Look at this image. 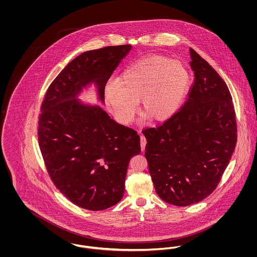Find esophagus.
<instances>
[{
	"mask_svg": "<svg viewBox=\"0 0 257 257\" xmlns=\"http://www.w3.org/2000/svg\"><path fill=\"white\" fill-rule=\"evenodd\" d=\"M141 134V147H142V151H145L146 149V145H147V139L145 138V136L142 135V132H139Z\"/></svg>",
	"mask_w": 257,
	"mask_h": 257,
	"instance_id": "esophagus-1",
	"label": "esophagus"
}]
</instances>
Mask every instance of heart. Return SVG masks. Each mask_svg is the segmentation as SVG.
<instances>
[{
    "label": "heart",
    "instance_id": "b5f03b06",
    "mask_svg": "<svg viewBox=\"0 0 257 257\" xmlns=\"http://www.w3.org/2000/svg\"><path fill=\"white\" fill-rule=\"evenodd\" d=\"M190 86V73L178 60L148 56L132 62L119 82L109 81L105 100L114 116L124 124L134 119L142 98L147 115L165 121L179 110Z\"/></svg>",
    "mask_w": 257,
    "mask_h": 257
}]
</instances>
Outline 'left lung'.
<instances>
[{"label": "left lung", "mask_w": 257, "mask_h": 257, "mask_svg": "<svg viewBox=\"0 0 257 257\" xmlns=\"http://www.w3.org/2000/svg\"><path fill=\"white\" fill-rule=\"evenodd\" d=\"M190 55L195 81L187 101L162 125L143 130L156 193L175 206L195 204L214 192L237 143L228 87L195 50Z\"/></svg>", "instance_id": "8db88e82"}]
</instances>
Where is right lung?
<instances>
[{"instance_id":"add662e5","label":"right lung","mask_w":257,"mask_h":257,"mask_svg":"<svg viewBox=\"0 0 257 257\" xmlns=\"http://www.w3.org/2000/svg\"><path fill=\"white\" fill-rule=\"evenodd\" d=\"M131 48L108 46L76 57L52 82L41 105L38 143L50 177L63 196L86 210H105L121 200L129 162L141 145L134 129L78 96L94 84L104 103L105 86Z\"/></svg>"}]
</instances>
